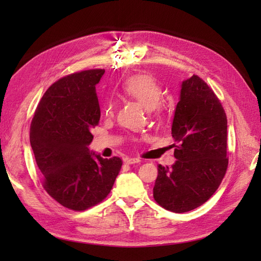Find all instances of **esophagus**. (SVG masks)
I'll use <instances>...</instances> for the list:
<instances>
[{
  "mask_svg": "<svg viewBox=\"0 0 261 261\" xmlns=\"http://www.w3.org/2000/svg\"><path fill=\"white\" fill-rule=\"evenodd\" d=\"M141 160L139 158H125L124 159V163L127 165H132V164H138L140 163Z\"/></svg>",
  "mask_w": 261,
  "mask_h": 261,
  "instance_id": "34e87169",
  "label": "esophagus"
}]
</instances>
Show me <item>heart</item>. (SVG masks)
Wrapping results in <instances>:
<instances>
[{
    "mask_svg": "<svg viewBox=\"0 0 261 261\" xmlns=\"http://www.w3.org/2000/svg\"><path fill=\"white\" fill-rule=\"evenodd\" d=\"M122 92L126 96L136 99L148 111L162 110L159 101L163 95V88L159 82L151 75L141 74L130 77L122 86ZM114 110L115 104L113 101H108L103 108L104 113L108 116H112L114 114Z\"/></svg>",
    "mask_w": 261,
    "mask_h": 261,
    "instance_id": "heart-1",
    "label": "heart"
}]
</instances>
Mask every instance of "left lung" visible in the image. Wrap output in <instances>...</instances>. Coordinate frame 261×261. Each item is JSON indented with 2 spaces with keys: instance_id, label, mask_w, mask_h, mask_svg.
I'll use <instances>...</instances> for the list:
<instances>
[{
  "instance_id": "obj_1",
  "label": "left lung",
  "mask_w": 261,
  "mask_h": 261,
  "mask_svg": "<svg viewBox=\"0 0 261 261\" xmlns=\"http://www.w3.org/2000/svg\"><path fill=\"white\" fill-rule=\"evenodd\" d=\"M228 121L220 99L198 76L181 83L171 125L175 164L158 166L153 198L160 206L185 213L218 190L228 168Z\"/></svg>"
}]
</instances>
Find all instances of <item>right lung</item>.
Returning <instances> with one entry per match:
<instances>
[{
    "label": "right lung",
    "mask_w": 261,
    "mask_h": 261,
    "mask_svg": "<svg viewBox=\"0 0 261 261\" xmlns=\"http://www.w3.org/2000/svg\"><path fill=\"white\" fill-rule=\"evenodd\" d=\"M104 69L65 76L48 88L30 127V143L42 186L63 206L84 211L102 202L122 166L119 157L92 152L91 130L101 118L95 86Z\"/></svg>",
    "instance_id": "1"
}]
</instances>
